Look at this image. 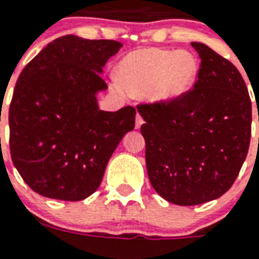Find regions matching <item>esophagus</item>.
<instances>
[{"instance_id":"esophagus-1","label":"esophagus","mask_w":259,"mask_h":259,"mask_svg":"<svg viewBox=\"0 0 259 259\" xmlns=\"http://www.w3.org/2000/svg\"><path fill=\"white\" fill-rule=\"evenodd\" d=\"M142 123H144V119H142V117L140 114H137V117H136V129H140Z\"/></svg>"}]
</instances>
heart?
<instances>
[{
  "label": "heart",
  "instance_id": "obj_1",
  "mask_svg": "<svg viewBox=\"0 0 259 259\" xmlns=\"http://www.w3.org/2000/svg\"><path fill=\"white\" fill-rule=\"evenodd\" d=\"M199 63L188 51L142 48L130 52L117 68L119 90L134 98L172 102L192 89Z\"/></svg>",
  "mask_w": 259,
  "mask_h": 259
}]
</instances>
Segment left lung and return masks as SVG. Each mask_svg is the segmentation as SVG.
Instances as JSON below:
<instances>
[{"label":"left lung","instance_id":"left-lung-1","mask_svg":"<svg viewBox=\"0 0 259 259\" xmlns=\"http://www.w3.org/2000/svg\"><path fill=\"white\" fill-rule=\"evenodd\" d=\"M191 46L201 59L193 89L172 102L137 106L152 187L177 205L227 192L251 137V101L237 67L205 44Z\"/></svg>","mask_w":259,"mask_h":259}]
</instances>
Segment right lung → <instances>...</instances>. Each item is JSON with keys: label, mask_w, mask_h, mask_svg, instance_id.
<instances>
[{"label": "right lung", "mask_w": 259, "mask_h": 259, "mask_svg": "<svg viewBox=\"0 0 259 259\" xmlns=\"http://www.w3.org/2000/svg\"><path fill=\"white\" fill-rule=\"evenodd\" d=\"M121 47L68 34L21 71L9 106L10 156L38 195L67 201L89 197L122 137L134 129V107L110 113L97 102L98 91L107 89L102 68Z\"/></svg>", "instance_id": "add662e5"}]
</instances>
